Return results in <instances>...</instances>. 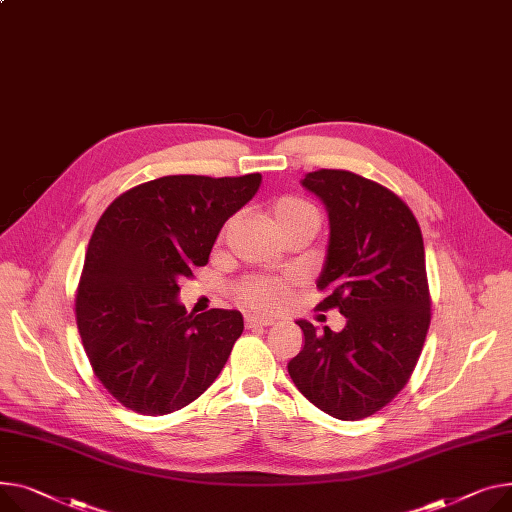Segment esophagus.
<instances>
[{"mask_svg":"<svg viewBox=\"0 0 512 512\" xmlns=\"http://www.w3.org/2000/svg\"><path fill=\"white\" fill-rule=\"evenodd\" d=\"M274 323H276V319L263 317V315H247L245 317V325L249 329H253V327H269V325H274Z\"/></svg>","mask_w":512,"mask_h":512,"instance_id":"1","label":"esophagus"}]
</instances>
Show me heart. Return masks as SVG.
<instances>
[{"label":"heart","instance_id":"1","mask_svg":"<svg viewBox=\"0 0 512 512\" xmlns=\"http://www.w3.org/2000/svg\"><path fill=\"white\" fill-rule=\"evenodd\" d=\"M271 218L280 230L288 228L290 224L313 220L319 224V212L313 203L304 201L300 197H280L274 206H271ZM292 292V282L286 278H267V276H247L238 282L234 294L241 304L251 306L257 311H276L288 300Z\"/></svg>","mask_w":512,"mask_h":512}]
</instances>
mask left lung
I'll use <instances>...</instances> for the list:
<instances>
[{
  "label": "left lung",
  "instance_id": "1",
  "mask_svg": "<svg viewBox=\"0 0 512 512\" xmlns=\"http://www.w3.org/2000/svg\"><path fill=\"white\" fill-rule=\"evenodd\" d=\"M329 212L331 236L317 311L348 323L323 333L296 321L304 348L288 362L298 391L337 420L377 414L407 385L430 327L422 230L391 189L350 170L321 168L302 179Z\"/></svg>",
  "mask_w": 512,
  "mask_h": 512
}]
</instances>
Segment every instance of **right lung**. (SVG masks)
<instances>
[{"label":"right lung","mask_w":512,"mask_h":512,"mask_svg":"<svg viewBox=\"0 0 512 512\" xmlns=\"http://www.w3.org/2000/svg\"><path fill=\"white\" fill-rule=\"evenodd\" d=\"M261 175L160 177L121 193L90 236L76 323L96 379L142 416L177 412L206 391L243 333L238 311L187 313L179 280L208 263L224 222Z\"/></svg>","instance_id":"obj_1"}]
</instances>
